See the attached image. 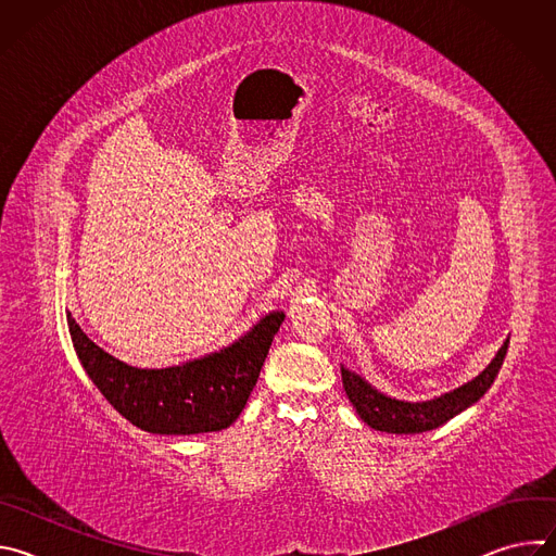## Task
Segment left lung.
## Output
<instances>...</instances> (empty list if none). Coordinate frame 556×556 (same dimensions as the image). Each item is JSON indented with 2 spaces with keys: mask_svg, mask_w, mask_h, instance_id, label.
Returning a JSON list of instances; mask_svg holds the SVG:
<instances>
[{
  "mask_svg": "<svg viewBox=\"0 0 556 556\" xmlns=\"http://www.w3.org/2000/svg\"><path fill=\"white\" fill-rule=\"evenodd\" d=\"M510 339L504 341L491 365L480 374L475 376L470 382L440 395V399L425 401V403H407V401H395L389 399V395L380 393L374 389L365 378L358 374L345 369L341 365V376H343V387L350 403L356 407L358 416L363 422H367L376 431H387V433H425L431 429L442 427L446 420L455 418L470 405L478 403L482 395L491 389L493 380L500 374V367L506 358Z\"/></svg>",
  "mask_w": 556,
  "mask_h": 556,
  "instance_id": "1",
  "label": "left lung"
}]
</instances>
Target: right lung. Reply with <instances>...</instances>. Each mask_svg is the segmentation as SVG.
<instances>
[{
    "mask_svg": "<svg viewBox=\"0 0 556 556\" xmlns=\"http://www.w3.org/2000/svg\"><path fill=\"white\" fill-rule=\"evenodd\" d=\"M283 312H270L232 345L178 367L138 369L101 350L67 314L78 361L108 403L131 425L161 435L211 433L247 407Z\"/></svg>",
    "mask_w": 556,
    "mask_h": 556,
    "instance_id": "obj_1",
    "label": "right lung"
}]
</instances>
